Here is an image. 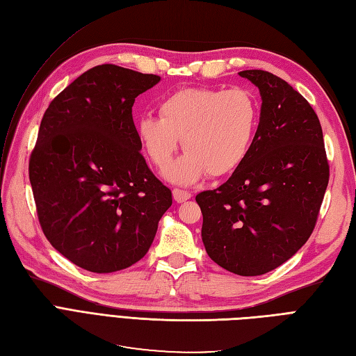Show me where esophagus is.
I'll use <instances>...</instances> for the list:
<instances>
[{
  "instance_id": "obj_1",
  "label": "esophagus",
  "mask_w": 356,
  "mask_h": 356,
  "mask_svg": "<svg viewBox=\"0 0 356 356\" xmlns=\"http://www.w3.org/2000/svg\"><path fill=\"white\" fill-rule=\"evenodd\" d=\"M172 196H174L177 203H182V202H186V200H188L191 197V193L186 191V190L175 188L174 191H172Z\"/></svg>"
}]
</instances>
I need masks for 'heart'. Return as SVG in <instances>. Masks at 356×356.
I'll return each mask as SVG.
<instances>
[{
    "instance_id": "b5f03b06",
    "label": "heart",
    "mask_w": 356,
    "mask_h": 356,
    "mask_svg": "<svg viewBox=\"0 0 356 356\" xmlns=\"http://www.w3.org/2000/svg\"><path fill=\"white\" fill-rule=\"evenodd\" d=\"M160 117L143 115L136 134L147 156L165 168L182 138L187 152L166 170L170 182L190 186L209 174H230L250 153L258 104L245 89H182L159 105Z\"/></svg>"
}]
</instances>
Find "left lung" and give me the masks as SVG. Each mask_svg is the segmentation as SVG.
<instances>
[{
    "mask_svg": "<svg viewBox=\"0 0 356 356\" xmlns=\"http://www.w3.org/2000/svg\"><path fill=\"white\" fill-rule=\"evenodd\" d=\"M239 75L260 90V123L242 165L196 202L211 260L234 275L258 276L284 264L310 238L330 168L319 118L303 96L267 71Z\"/></svg>",
    "mask_w": 356,
    "mask_h": 356,
    "instance_id": "8db88e82",
    "label": "left lung"
}]
</instances>
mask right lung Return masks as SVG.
Here are the masks:
<instances>
[{"instance_id": "obj_1", "label": "right lung", "mask_w": 356, "mask_h": 356, "mask_svg": "<svg viewBox=\"0 0 356 356\" xmlns=\"http://www.w3.org/2000/svg\"><path fill=\"white\" fill-rule=\"evenodd\" d=\"M159 75L95 67L53 99L29 160L47 241L71 263L113 273L148 252L172 193L141 154L132 106Z\"/></svg>"}]
</instances>
